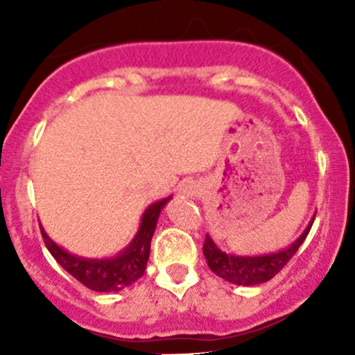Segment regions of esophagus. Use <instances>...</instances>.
<instances>
[{
  "instance_id": "1",
  "label": "esophagus",
  "mask_w": 355,
  "mask_h": 355,
  "mask_svg": "<svg viewBox=\"0 0 355 355\" xmlns=\"http://www.w3.org/2000/svg\"><path fill=\"white\" fill-rule=\"evenodd\" d=\"M192 192H194V185H189L184 189V194H192Z\"/></svg>"
}]
</instances>
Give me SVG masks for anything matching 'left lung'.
I'll return each instance as SVG.
<instances>
[{
	"label": "left lung",
	"mask_w": 355,
	"mask_h": 355,
	"mask_svg": "<svg viewBox=\"0 0 355 355\" xmlns=\"http://www.w3.org/2000/svg\"><path fill=\"white\" fill-rule=\"evenodd\" d=\"M311 227H313V220H311L304 234L293 244H290L287 249H282L273 254H264V256H235V254H227L218 249V245L214 244L209 235H206V239H204L202 252L211 271L223 278V280L235 285H245V287L259 285L271 280L275 275L280 273L282 268L292 259L293 254L299 250V247L306 241Z\"/></svg>",
	"instance_id": "8db88e82"
}]
</instances>
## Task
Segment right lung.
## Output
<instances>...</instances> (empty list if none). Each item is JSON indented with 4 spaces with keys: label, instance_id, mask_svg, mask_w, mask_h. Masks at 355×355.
Here are the masks:
<instances>
[{
    "label": "right lung",
    "instance_id": "1",
    "mask_svg": "<svg viewBox=\"0 0 355 355\" xmlns=\"http://www.w3.org/2000/svg\"><path fill=\"white\" fill-rule=\"evenodd\" d=\"M171 198L157 200L144 211L141 227H139L134 241L114 257L87 259V257L73 256L56 242H53L41 228L42 239H44V244L56 259V263L68 271L75 280H78L82 285L94 290V292H118V290L135 284V280H139L144 275L157 218H159L163 206Z\"/></svg>",
    "mask_w": 355,
    "mask_h": 355
}]
</instances>
